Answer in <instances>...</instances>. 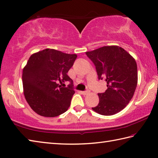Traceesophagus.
<instances>
[{
    "mask_svg": "<svg viewBox=\"0 0 158 158\" xmlns=\"http://www.w3.org/2000/svg\"><path fill=\"white\" fill-rule=\"evenodd\" d=\"M81 92L82 94L86 95V94H88L89 93V91H82V92Z\"/></svg>",
    "mask_w": 158,
    "mask_h": 158,
    "instance_id": "34e87169",
    "label": "esophagus"
}]
</instances>
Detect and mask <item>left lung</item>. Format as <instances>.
I'll return each mask as SVG.
<instances>
[{
    "instance_id": "1",
    "label": "left lung",
    "mask_w": 158,
    "mask_h": 158,
    "mask_svg": "<svg viewBox=\"0 0 158 158\" xmlns=\"http://www.w3.org/2000/svg\"><path fill=\"white\" fill-rule=\"evenodd\" d=\"M96 66L98 79L106 80L107 89L98 93L99 103L92 107L101 115L111 116L128 105L138 83L135 59L118 46H107L85 52Z\"/></svg>"
}]
</instances>
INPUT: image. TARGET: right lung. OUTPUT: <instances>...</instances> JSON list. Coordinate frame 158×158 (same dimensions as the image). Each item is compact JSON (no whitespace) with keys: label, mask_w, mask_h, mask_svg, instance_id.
<instances>
[{"label":"right lung","mask_w":158,"mask_h":158,"mask_svg":"<svg viewBox=\"0 0 158 158\" xmlns=\"http://www.w3.org/2000/svg\"><path fill=\"white\" fill-rule=\"evenodd\" d=\"M77 55L46 48L31 55L23 71L24 97L39 115L55 117L66 112L75 94L73 81L67 75ZM69 81L63 88L57 84Z\"/></svg>","instance_id":"1"}]
</instances>
